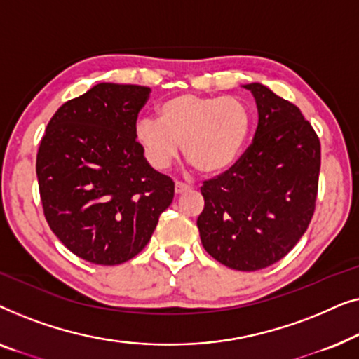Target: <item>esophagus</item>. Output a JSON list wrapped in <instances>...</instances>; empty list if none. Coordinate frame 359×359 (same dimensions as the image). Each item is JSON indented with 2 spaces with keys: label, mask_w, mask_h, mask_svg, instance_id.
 <instances>
[{
  "label": "esophagus",
  "mask_w": 359,
  "mask_h": 359,
  "mask_svg": "<svg viewBox=\"0 0 359 359\" xmlns=\"http://www.w3.org/2000/svg\"><path fill=\"white\" fill-rule=\"evenodd\" d=\"M188 189H191L189 184L181 183V181H176V183H175V193L176 194H183L184 191H188Z\"/></svg>",
  "instance_id": "34e87169"
}]
</instances>
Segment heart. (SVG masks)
<instances>
[{"instance_id":"b5f03b06","label":"heart","mask_w":359,"mask_h":359,"mask_svg":"<svg viewBox=\"0 0 359 359\" xmlns=\"http://www.w3.org/2000/svg\"><path fill=\"white\" fill-rule=\"evenodd\" d=\"M250 112L238 97L180 95L158 107V121L140 119L135 140L147 161L166 170L183 155L201 173H217L237 158L248 137Z\"/></svg>"}]
</instances>
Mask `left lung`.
<instances>
[{
  "label": "left lung",
  "instance_id": "8db88e82",
  "mask_svg": "<svg viewBox=\"0 0 359 359\" xmlns=\"http://www.w3.org/2000/svg\"><path fill=\"white\" fill-rule=\"evenodd\" d=\"M258 107L253 142L227 171L204 181L198 217L210 257L258 271L286 257L316 210L320 140L301 109L259 83L245 85Z\"/></svg>",
  "mask_w": 359,
  "mask_h": 359
}]
</instances>
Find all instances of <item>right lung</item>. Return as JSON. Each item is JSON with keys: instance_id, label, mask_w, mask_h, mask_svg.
I'll return each mask as SVG.
<instances>
[{"instance_id": "right-lung-1", "label": "right lung", "mask_w": 359, "mask_h": 359, "mask_svg": "<svg viewBox=\"0 0 359 359\" xmlns=\"http://www.w3.org/2000/svg\"><path fill=\"white\" fill-rule=\"evenodd\" d=\"M150 91L100 83L58 107L39 145L48 227L90 263L112 266L139 255L173 201L175 183L147 163L135 140Z\"/></svg>"}]
</instances>
